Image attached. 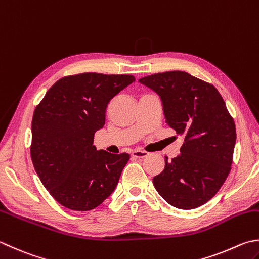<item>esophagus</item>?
Returning <instances> with one entry per match:
<instances>
[{
  "instance_id": "obj_1",
  "label": "esophagus",
  "mask_w": 259,
  "mask_h": 259,
  "mask_svg": "<svg viewBox=\"0 0 259 259\" xmlns=\"http://www.w3.org/2000/svg\"><path fill=\"white\" fill-rule=\"evenodd\" d=\"M132 157H134V158H139V159H143V158H145V157H148L149 155V153L148 152H145V151H140V150H134V151H132Z\"/></svg>"
}]
</instances>
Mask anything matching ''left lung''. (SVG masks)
Returning <instances> with one entry per match:
<instances>
[{
	"label": "left lung",
	"mask_w": 259,
	"mask_h": 259,
	"mask_svg": "<svg viewBox=\"0 0 259 259\" xmlns=\"http://www.w3.org/2000/svg\"><path fill=\"white\" fill-rule=\"evenodd\" d=\"M161 97L170 127L184 136L180 154L153 177L170 205L192 209L208 202L230 174L236 125L220 92L184 71L155 73L139 80Z\"/></svg>",
	"instance_id": "8db88e82"
}]
</instances>
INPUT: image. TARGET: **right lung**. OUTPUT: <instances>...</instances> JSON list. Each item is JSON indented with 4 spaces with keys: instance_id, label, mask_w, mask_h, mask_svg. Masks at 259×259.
Segmentation results:
<instances>
[{
    "instance_id": "obj_1",
    "label": "right lung",
    "mask_w": 259,
    "mask_h": 259,
    "mask_svg": "<svg viewBox=\"0 0 259 259\" xmlns=\"http://www.w3.org/2000/svg\"><path fill=\"white\" fill-rule=\"evenodd\" d=\"M135 81L133 75L88 72L54 83L37 105L30 154L36 172L55 199L73 211H90L114 192L130 160L94 145L110 100Z\"/></svg>"
}]
</instances>
